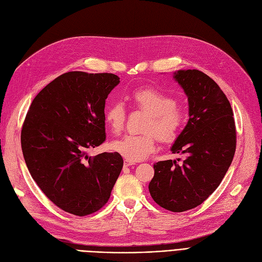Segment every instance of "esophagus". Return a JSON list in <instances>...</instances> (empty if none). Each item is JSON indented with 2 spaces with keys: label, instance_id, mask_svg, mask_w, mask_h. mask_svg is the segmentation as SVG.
<instances>
[{
  "label": "esophagus",
  "instance_id": "1",
  "mask_svg": "<svg viewBox=\"0 0 262 262\" xmlns=\"http://www.w3.org/2000/svg\"><path fill=\"white\" fill-rule=\"evenodd\" d=\"M123 165H124V167H130V166L134 165V162H133V161H130V160H128V159H124Z\"/></svg>",
  "mask_w": 262,
  "mask_h": 262
}]
</instances>
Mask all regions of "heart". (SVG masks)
Wrapping results in <instances>:
<instances>
[{
  "mask_svg": "<svg viewBox=\"0 0 262 262\" xmlns=\"http://www.w3.org/2000/svg\"><path fill=\"white\" fill-rule=\"evenodd\" d=\"M130 101L147 117L142 125V134H128L112 143V148L130 161H140L156 149L157 139L172 143L181 133L186 120L185 112L171 96L157 89L140 88L131 92ZM104 118L114 133H120L127 113L122 103L114 102L106 106Z\"/></svg>",
  "mask_w": 262,
  "mask_h": 262,
  "instance_id": "b5f03b06",
  "label": "heart"
}]
</instances>
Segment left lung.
<instances>
[{
  "label": "left lung",
  "mask_w": 262,
  "mask_h": 262,
  "mask_svg": "<svg viewBox=\"0 0 262 262\" xmlns=\"http://www.w3.org/2000/svg\"><path fill=\"white\" fill-rule=\"evenodd\" d=\"M174 79L187 95L189 119L171 150L185 158L155 164L148 189L162 208L182 212L203 204L221 183L235 154L236 128L228 97L210 77L188 69Z\"/></svg>",
  "instance_id": "left-lung-1"
}]
</instances>
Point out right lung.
I'll list each match as a JSON object with an SVG mask.
<instances>
[{
	"instance_id": "right-lung-1",
	"label": "right lung",
	"mask_w": 262,
	"mask_h": 262,
	"mask_svg": "<svg viewBox=\"0 0 262 262\" xmlns=\"http://www.w3.org/2000/svg\"><path fill=\"white\" fill-rule=\"evenodd\" d=\"M119 82L107 73L62 74L34 97L23 124L32 179L53 204L79 217L105 206L123 166L117 151L88 155L106 140L105 100Z\"/></svg>"
}]
</instances>
